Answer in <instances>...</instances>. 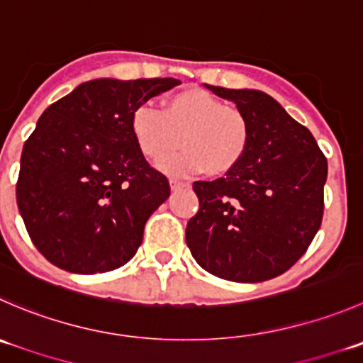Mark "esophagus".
Segmentation results:
<instances>
[{
	"label": "esophagus",
	"mask_w": 363,
	"mask_h": 363,
	"mask_svg": "<svg viewBox=\"0 0 363 363\" xmlns=\"http://www.w3.org/2000/svg\"><path fill=\"white\" fill-rule=\"evenodd\" d=\"M186 186H188V184L177 181V179H170V188L174 189V191H177V189H181V188H186Z\"/></svg>",
	"instance_id": "1"
}]
</instances>
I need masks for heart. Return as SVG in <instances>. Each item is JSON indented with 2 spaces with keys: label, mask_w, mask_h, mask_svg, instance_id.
Returning <instances> with one entry per match:
<instances>
[{
  "label": "heart",
  "mask_w": 363,
  "mask_h": 363,
  "mask_svg": "<svg viewBox=\"0 0 363 363\" xmlns=\"http://www.w3.org/2000/svg\"><path fill=\"white\" fill-rule=\"evenodd\" d=\"M131 135L147 160L157 161L179 145L184 147L160 163L168 174H228L239 164L250 143L246 115L227 106L202 88H186L168 96L161 111L138 106L131 115Z\"/></svg>",
  "instance_id": "b5f03b06"
}]
</instances>
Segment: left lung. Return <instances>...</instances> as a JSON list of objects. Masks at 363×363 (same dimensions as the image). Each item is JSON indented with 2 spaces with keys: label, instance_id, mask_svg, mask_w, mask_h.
Wrapping results in <instances>:
<instances>
[{
  "label": "left lung",
  "instance_id": "left-lung-1",
  "mask_svg": "<svg viewBox=\"0 0 363 363\" xmlns=\"http://www.w3.org/2000/svg\"><path fill=\"white\" fill-rule=\"evenodd\" d=\"M206 88L246 115L250 143L225 177L193 182L200 207L186 242L211 275L245 284L275 279L321 227L328 163L312 133L267 94Z\"/></svg>",
  "mask_w": 363,
  "mask_h": 363
}]
</instances>
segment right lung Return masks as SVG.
Returning a JSON list of instances; mask_svg holds the SVG:
<instances>
[{
    "instance_id": "add662e5",
    "label": "right lung",
    "mask_w": 363,
    "mask_h": 363,
    "mask_svg": "<svg viewBox=\"0 0 363 363\" xmlns=\"http://www.w3.org/2000/svg\"><path fill=\"white\" fill-rule=\"evenodd\" d=\"M181 81H86L38 118L21 154L17 207L38 252L79 275L135 257L170 184L140 152L133 111Z\"/></svg>"
}]
</instances>
